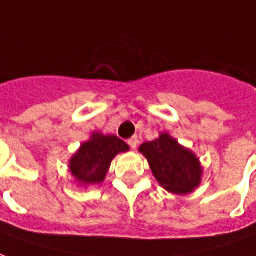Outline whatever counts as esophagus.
<instances>
[{
    "label": "esophagus",
    "instance_id": "esophagus-1",
    "mask_svg": "<svg viewBox=\"0 0 256 256\" xmlns=\"http://www.w3.org/2000/svg\"><path fill=\"white\" fill-rule=\"evenodd\" d=\"M128 142V146H132L133 150H136V148H137V144H138V140H137V137H132Z\"/></svg>",
    "mask_w": 256,
    "mask_h": 256
}]
</instances>
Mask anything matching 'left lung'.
Here are the masks:
<instances>
[{
  "label": "left lung",
  "instance_id": "8db88e82",
  "mask_svg": "<svg viewBox=\"0 0 256 256\" xmlns=\"http://www.w3.org/2000/svg\"><path fill=\"white\" fill-rule=\"evenodd\" d=\"M154 176L162 187L174 194H187L201 182V166L196 155L173 140L169 134L141 144Z\"/></svg>",
  "mask_w": 256,
  "mask_h": 256
}]
</instances>
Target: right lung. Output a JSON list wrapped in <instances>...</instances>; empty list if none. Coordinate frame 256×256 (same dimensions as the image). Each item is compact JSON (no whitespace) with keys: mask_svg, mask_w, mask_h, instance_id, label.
Segmentation results:
<instances>
[{"mask_svg":"<svg viewBox=\"0 0 256 256\" xmlns=\"http://www.w3.org/2000/svg\"><path fill=\"white\" fill-rule=\"evenodd\" d=\"M128 151V146L116 136L94 133L70 159V172L82 184L101 183L118 154Z\"/></svg>","mask_w":256,"mask_h":256,"instance_id":"right-lung-1","label":"right lung"}]
</instances>
